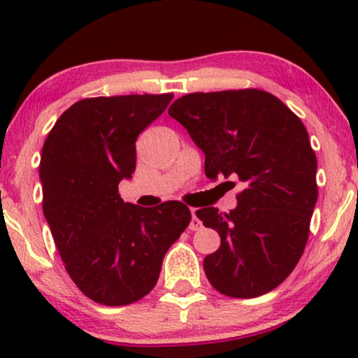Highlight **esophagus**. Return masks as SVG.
<instances>
[{"instance_id": "esophagus-1", "label": "esophagus", "mask_w": 358, "mask_h": 358, "mask_svg": "<svg viewBox=\"0 0 358 358\" xmlns=\"http://www.w3.org/2000/svg\"><path fill=\"white\" fill-rule=\"evenodd\" d=\"M188 227H190V231H200V229H202V222H200L199 217H196L195 208H192V222Z\"/></svg>"}]
</instances>
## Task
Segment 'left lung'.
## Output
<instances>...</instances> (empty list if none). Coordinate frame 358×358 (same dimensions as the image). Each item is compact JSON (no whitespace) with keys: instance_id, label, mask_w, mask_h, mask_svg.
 <instances>
[{"instance_id":"1","label":"left lung","mask_w":358,"mask_h":358,"mask_svg":"<svg viewBox=\"0 0 358 358\" xmlns=\"http://www.w3.org/2000/svg\"><path fill=\"white\" fill-rule=\"evenodd\" d=\"M168 114L205 153L208 178L236 175L244 183L234 210H196L220 236V248L203 259L208 281L231 298L269 293L303 256L318 199L316 155L305 124L259 89L187 94Z\"/></svg>"}]
</instances>
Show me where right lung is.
I'll return each instance as SVG.
<instances>
[{
    "instance_id": "1",
    "label": "right lung",
    "mask_w": 358,
    "mask_h": 358,
    "mask_svg": "<svg viewBox=\"0 0 358 358\" xmlns=\"http://www.w3.org/2000/svg\"><path fill=\"white\" fill-rule=\"evenodd\" d=\"M173 94L89 97L65 110L40 159L43 215L69 276L106 306L139 301L153 289L163 257L192 213L170 200L126 203L117 185L136 170V139Z\"/></svg>"
}]
</instances>
